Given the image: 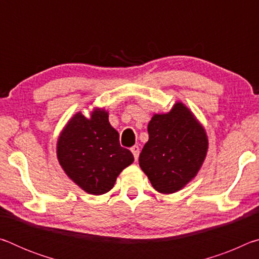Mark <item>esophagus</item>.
I'll return each mask as SVG.
<instances>
[{"instance_id": "obj_1", "label": "esophagus", "mask_w": 259, "mask_h": 259, "mask_svg": "<svg viewBox=\"0 0 259 259\" xmlns=\"http://www.w3.org/2000/svg\"><path fill=\"white\" fill-rule=\"evenodd\" d=\"M130 150H131V152H133V154H134L135 160L137 161V160H138V156H139V147H138L137 145H135V146L131 147Z\"/></svg>"}]
</instances>
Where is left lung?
Wrapping results in <instances>:
<instances>
[{
    "instance_id": "8db88e82",
    "label": "left lung",
    "mask_w": 259,
    "mask_h": 259,
    "mask_svg": "<svg viewBox=\"0 0 259 259\" xmlns=\"http://www.w3.org/2000/svg\"><path fill=\"white\" fill-rule=\"evenodd\" d=\"M147 130L140 168L159 193L181 191L195 178L207 156L205 129L185 104L177 102L168 113L154 114Z\"/></svg>"
}]
</instances>
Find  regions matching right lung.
Wrapping results in <instances>:
<instances>
[{"mask_svg":"<svg viewBox=\"0 0 259 259\" xmlns=\"http://www.w3.org/2000/svg\"><path fill=\"white\" fill-rule=\"evenodd\" d=\"M57 159L78 187L102 195L112 190L134 155L120 146L119 133L109 123L106 109L94 107L90 117L77 112L65 124L57 140Z\"/></svg>","mask_w":259,"mask_h":259,"instance_id":"add662e5","label":"right lung"}]
</instances>
